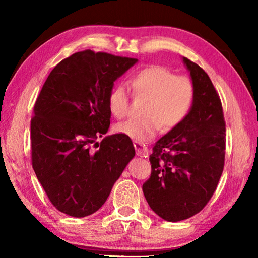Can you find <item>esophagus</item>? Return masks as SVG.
I'll use <instances>...</instances> for the list:
<instances>
[{
  "label": "esophagus",
  "mask_w": 258,
  "mask_h": 258,
  "mask_svg": "<svg viewBox=\"0 0 258 258\" xmlns=\"http://www.w3.org/2000/svg\"><path fill=\"white\" fill-rule=\"evenodd\" d=\"M134 148H135V152H137V156L139 157H143V158H147L148 155H149V150H148V148L142 145V143L140 142H134Z\"/></svg>",
  "instance_id": "obj_1"
}]
</instances>
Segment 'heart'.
Here are the masks:
<instances>
[{"label": "heart", "instance_id": "obj_1", "mask_svg": "<svg viewBox=\"0 0 258 258\" xmlns=\"http://www.w3.org/2000/svg\"><path fill=\"white\" fill-rule=\"evenodd\" d=\"M135 95L149 97L143 110L146 117L127 119L115 126L117 133L137 142H147L161 128L163 132L176 127L189 115L195 102L196 90L190 78L176 76L163 66H149L139 71L130 81ZM130 93L124 84H116L108 95V108L116 118L128 112Z\"/></svg>", "mask_w": 258, "mask_h": 258}]
</instances>
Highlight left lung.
Here are the masks:
<instances>
[{
  "instance_id": "left-lung-1",
  "label": "left lung",
  "mask_w": 258,
  "mask_h": 258,
  "mask_svg": "<svg viewBox=\"0 0 258 258\" xmlns=\"http://www.w3.org/2000/svg\"><path fill=\"white\" fill-rule=\"evenodd\" d=\"M196 97L189 115L155 143L142 185L150 208L168 222L196 215L216 190L224 167L225 121L220 97L203 68L183 58Z\"/></svg>"
}]
</instances>
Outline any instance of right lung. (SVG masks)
Wrapping results in <instances>:
<instances>
[{"label": "right lung", "instance_id": "1", "mask_svg": "<svg viewBox=\"0 0 258 258\" xmlns=\"http://www.w3.org/2000/svg\"><path fill=\"white\" fill-rule=\"evenodd\" d=\"M138 59L85 50L56 64L35 102L32 164L52 205L74 217L101 208L135 156L131 139L107 135L113 82ZM97 149L95 150V148Z\"/></svg>", "mask_w": 258, "mask_h": 258}]
</instances>
